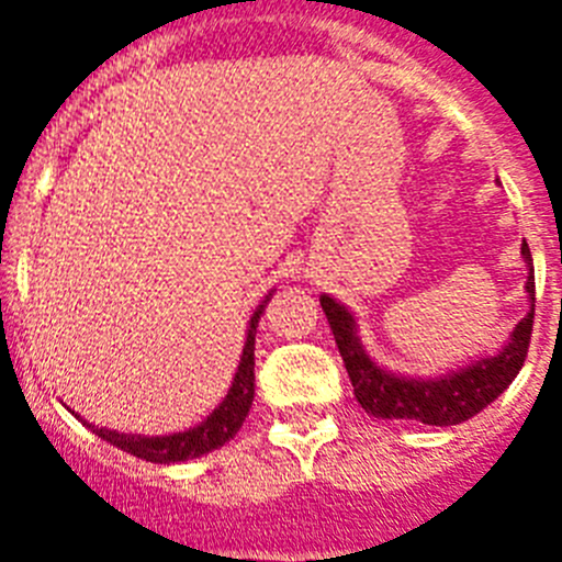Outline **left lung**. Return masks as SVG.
Masks as SVG:
<instances>
[{
  "instance_id": "8db88e82",
  "label": "left lung",
  "mask_w": 562,
  "mask_h": 562,
  "mask_svg": "<svg viewBox=\"0 0 562 562\" xmlns=\"http://www.w3.org/2000/svg\"><path fill=\"white\" fill-rule=\"evenodd\" d=\"M520 256L529 270L524 286L526 297H529V312L520 317L518 326L509 331L506 342L495 355L475 357L459 369L434 376L382 369L357 335L355 312L340 304L337 297L321 295V306L329 317L331 335H335L337 349H340L349 380L355 385V396L366 408V414L376 416V419L422 422V425L448 428V425H461L470 416L481 414L490 402L498 400L513 385L526 360V351H529L535 324V270L526 241L520 247Z\"/></svg>"
}]
</instances>
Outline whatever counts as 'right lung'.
Instances as JSON below:
<instances>
[{
	"mask_svg": "<svg viewBox=\"0 0 562 562\" xmlns=\"http://www.w3.org/2000/svg\"><path fill=\"white\" fill-rule=\"evenodd\" d=\"M272 290L267 292L265 301L252 310L250 321H247V340L241 357H238V369L233 374L231 389H227L225 400L193 428L180 430V434H166V436H140V434H121V430L112 428H98V425H89L87 419L76 414L72 408H67L69 414H76L78 419L87 425L95 436H101L103 441L121 448L123 453H132L137 459L154 461V464H177V461L200 459V456L211 453V450H220L222 445L233 439L241 428V422L247 419L252 405V394H256V329L258 317L265 315L267 304H270Z\"/></svg>",
	"mask_w": 562,
	"mask_h": 562,
	"instance_id": "1",
	"label": "right lung"
}]
</instances>
